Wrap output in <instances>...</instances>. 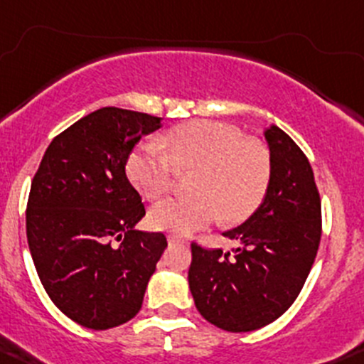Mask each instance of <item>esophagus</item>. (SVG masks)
<instances>
[{
	"instance_id": "obj_1",
	"label": "esophagus",
	"mask_w": 364,
	"mask_h": 364,
	"mask_svg": "<svg viewBox=\"0 0 364 364\" xmlns=\"http://www.w3.org/2000/svg\"><path fill=\"white\" fill-rule=\"evenodd\" d=\"M168 242L170 243H187V240L182 237H177V235H170V237H168Z\"/></svg>"
}]
</instances>
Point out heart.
<instances>
[{
  "instance_id": "1",
  "label": "heart",
  "mask_w": 364,
  "mask_h": 364,
  "mask_svg": "<svg viewBox=\"0 0 364 364\" xmlns=\"http://www.w3.org/2000/svg\"><path fill=\"white\" fill-rule=\"evenodd\" d=\"M164 144L168 152L144 141L126 164L129 181L149 200L171 189L177 170L194 171V196L168 198L151 208L156 230L186 235L219 217L237 224L263 203L272 182V154L263 141L223 122L193 121L168 131Z\"/></svg>"
}]
</instances>
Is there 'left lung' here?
I'll list each match as a JSON object with an SVG mask.
<instances>
[{
  "label": "left lung",
  "mask_w": 364,
  "mask_h": 364,
  "mask_svg": "<svg viewBox=\"0 0 364 364\" xmlns=\"http://www.w3.org/2000/svg\"><path fill=\"white\" fill-rule=\"evenodd\" d=\"M272 182L259 208L223 233L233 252L191 243L189 289L198 312L231 333L279 319L298 298L321 242V198L301 149L280 127L264 131Z\"/></svg>",
  "instance_id": "obj_1"
}]
</instances>
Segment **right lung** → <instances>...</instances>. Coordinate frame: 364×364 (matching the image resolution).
<instances>
[{"mask_svg": "<svg viewBox=\"0 0 364 364\" xmlns=\"http://www.w3.org/2000/svg\"><path fill=\"white\" fill-rule=\"evenodd\" d=\"M161 117L105 107L50 141L31 182L26 233L55 306L89 329H110L141 309L166 249L163 233L134 230L145 215L126 177L127 157Z\"/></svg>", "mask_w": 364, "mask_h": 364, "instance_id": "add662e5", "label": "right lung"}]
</instances>
